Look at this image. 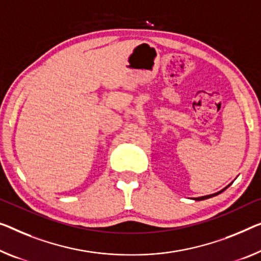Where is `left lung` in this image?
Returning a JSON list of instances; mask_svg holds the SVG:
<instances>
[{"instance_id":"obj_1","label":"left lung","mask_w":261,"mask_h":261,"mask_svg":"<svg viewBox=\"0 0 261 261\" xmlns=\"http://www.w3.org/2000/svg\"><path fill=\"white\" fill-rule=\"evenodd\" d=\"M226 189V188H225ZM225 189H223L221 190V191H219V192H217V193H213V194H208V196H204V197H198V198H192V199H194V200H204V199H208V198H211V197H215V196H217V194H219V193H221L224 191Z\"/></svg>"}]
</instances>
